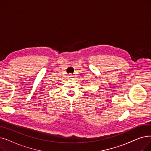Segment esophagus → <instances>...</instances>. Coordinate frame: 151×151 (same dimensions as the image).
<instances>
[{
  "mask_svg": "<svg viewBox=\"0 0 151 151\" xmlns=\"http://www.w3.org/2000/svg\"><path fill=\"white\" fill-rule=\"evenodd\" d=\"M72 76H72L71 75H70V76H69V77H70V79H72Z\"/></svg>",
  "mask_w": 151,
  "mask_h": 151,
  "instance_id": "esophagus-1",
  "label": "esophagus"
}]
</instances>
